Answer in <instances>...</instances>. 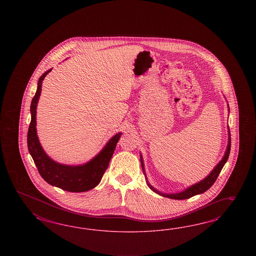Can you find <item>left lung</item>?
Wrapping results in <instances>:
<instances>
[{
    "label": "left lung",
    "instance_id": "8db88e82",
    "mask_svg": "<svg viewBox=\"0 0 256 256\" xmlns=\"http://www.w3.org/2000/svg\"><path fill=\"white\" fill-rule=\"evenodd\" d=\"M228 106V112H230V108H229V105L227 104ZM228 128V144H227V148H226V151H225L224 155L222 156V158L220 160V162L218 163L217 165L214 167V169L210 172V174L204 178L197 182L196 184H194L192 186H188L186 188H185L184 190L182 192H176V194H165L162 192H160L156 188H155L154 186H152L149 182H148V178H146V170H144V160H142V154L140 155V164H142V168L144 170V174L146 176V182H148V185L154 192L158 194V195H162L163 197H166V198H170V199H174V200H185V199H188L192 196H195L197 194H204V192H206L210 186H212L216 179H217L220 172L222 169L224 168L225 163L227 162L228 158H229V154H230V150H231V134H230V130H229V126H227Z\"/></svg>",
    "mask_w": 256,
    "mask_h": 256
}]
</instances>
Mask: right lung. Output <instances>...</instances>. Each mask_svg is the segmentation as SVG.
<instances>
[{
	"label": "right lung",
	"instance_id": "1",
	"mask_svg": "<svg viewBox=\"0 0 256 256\" xmlns=\"http://www.w3.org/2000/svg\"><path fill=\"white\" fill-rule=\"evenodd\" d=\"M52 68L46 70L39 78L38 89L31 103V123L28 130L27 144L40 176L52 186L60 188L70 192H84L90 190L100 183L103 174L108 168L117 142L122 132L116 133L108 140L100 152L92 160L80 165H68L54 160L48 156L39 142L36 132V107L43 80Z\"/></svg>",
	"mask_w": 256,
	"mask_h": 256
}]
</instances>
